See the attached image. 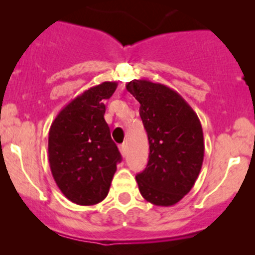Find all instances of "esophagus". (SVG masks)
I'll return each mask as SVG.
<instances>
[{"label": "esophagus", "mask_w": 255, "mask_h": 255, "mask_svg": "<svg viewBox=\"0 0 255 255\" xmlns=\"http://www.w3.org/2000/svg\"><path fill=\"white\" fill-rule=\"evenodd\" d=\"M120 151H121L122 156H126V145L125 144L120 145Z\"/></svg>", "instance_id": "esophagus-1"}]
</instances>
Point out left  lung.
I'll return each instance as SVG.
<instances>
[{
    "mask_svg": "<svg viewBox=\"0 0 255 255\" xmlns=\"http://www.w3.org/2000/svg\"><path fill=\"white\" fill-rule=\"evenodd\" d=\"M140 103L150 154L135 178L142 198L157 206H172L188 194L201 170L204 134L200 120L175 90L148 80L126 84Z\"/></svg>",
    "mask_w": 255,
    "mask_h": 255,
    "instance_id": "obj_1",
    "label": "left lung"
}]
</instances>
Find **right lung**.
<instances>
[{"label": "right lung", "mask_w": 255, "mask_h": 255, "mask_svg": "<svg viewBox=\"0 0 255 255\" xmlns=\"http://www.w3.org/2000/svg\"><path fill=\"white\" fill-rule=\"evenodd\" d=\"M116 81H104L72 99L51 124L48 153L52 177L72 203L90 206L107 198L121 162L104 120V99Z\"/></svg>", "instance_id": "right-lung-1"}]
</instances>
